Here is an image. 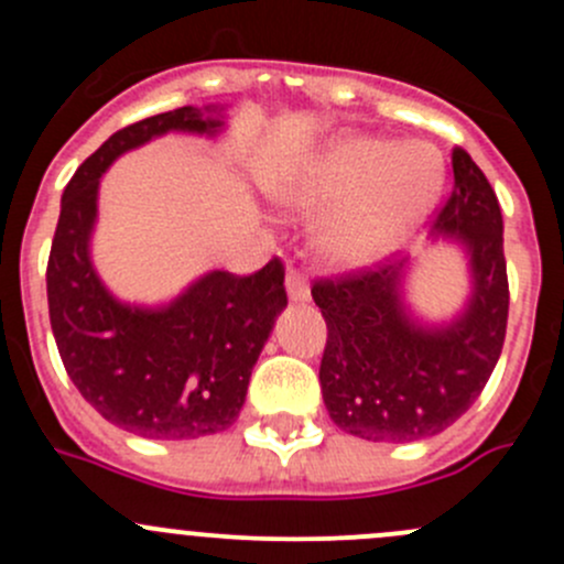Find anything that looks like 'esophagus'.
<instances>
[{
	"label": "esophagus",
	"mask_w": 564,
	"mask_h": 564,
	"mask_svg": "<svg viewBox=\"0 0 564 564\" xmlns=\"http://www.w3.org/2000/svg\"><path fill=\"white\" fill-rule=\"evenodd\" d=\"M286 294L292 303H308L311 300V286L305 283V278L297 270L286 272Z\"/></svg>",
	"instance_id": "34e87169"
}]
</instances>
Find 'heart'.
I'll return each mask as SVG.
<instances>
[{
  "mask_svg": "<svg viewBox=\"0 0 564 564\" xmlns=\"http://www.w3.org/2000/svg\"><path fill=\"white\" fill-rule=\"evenodd\" d=\"M445 187V161L423 141L344 133L267 182L272 202L322 215L318 256L335 270H366L425 220Z\"/></svg>",
  "mask_w": 564,
  "mask_h": 564,
  "instance_id": "b5f03b06",
  "label": "heart"
}]
</instances>
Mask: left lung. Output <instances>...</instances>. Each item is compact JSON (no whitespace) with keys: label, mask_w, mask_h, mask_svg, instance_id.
Returning <instances> with one entry per match:
<instances>
[{"label":"left lung","mask_w":564,"mask_h":564,"mask_svg":"<svg viewBox=\"0 0 564 564\" xmlns=\"http://www.w3.org/2000/svg\"><path fill=\"white\" fill-rule=\"evenodd\" d=\"M453 180L434 237L458 246L469 264V297L456 316L414 314L409 259L311 289L327 322L324 406L346 434L388 445L440 434L477 401L502 355L510 294L497 193L460 147Z\"/></svg>","instance_id":"left-lung-1"}]
</instances>
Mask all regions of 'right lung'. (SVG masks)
<instances>
[{"label":"right lung","instance_id":"obj_1","mask_svg":"<svg viewBox=\"0 0 564 564\" xmlns=\"http://www.w3.org/2000/svg\"><path fill=\"white\" fill-rule=\"evenodd\" d=\"M220 106H182L117 130L62 193L51 242L48 316L67 377L108 423L144 440H198L240 417L256 360L286 308L283 264L253 275L209 270L163 305L113 297L93 264L100 176L166 133L218 135Z\"/></svg>","mask_w":564,"mask_h":564}]
</instances>
